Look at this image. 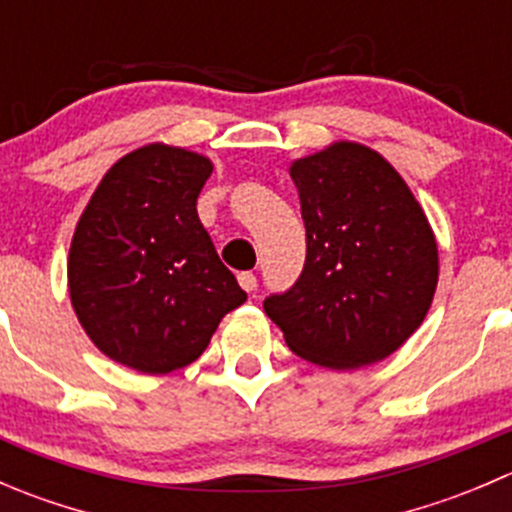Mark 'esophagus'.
Returning <instances> with one entry per match:
<instances>
[{
	"label": "esophagus",
	"mask_w": 512,
	"mask_h": 512,
	"mask_svg": "<svg viewBox=\"0 0 512 512\" xmlns=\"http://www.w3.org/2000/svg\"><path fill=\"white\" fill-rule=\"evenodd\" d=\"M237 282H240V287L245 289V292H255L257 289V277L252 275V272H240V275H237Z\"/></svg>",
	"instance_id": "esophagus-1"
}]
</instances>
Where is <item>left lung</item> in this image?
Listing matches in <instances>:
<instances>
[{"label": "left lung", "instance_id": "left-lung-1", "mask_svg": "<svg viewBox=\"0 0 512 512\" xmlns=\"http://www.w3.org/2000/svg\"><path fill=\"white\" fill-rule=\"evenodd\" d=\"M307 260L265 312L287 347L327 369L394 354L421 327L438 285V247L409 185L361 143L339 141L289 168Z\"/></svg>", "mask_w": 512, "mask_h": 512}]
</instances>
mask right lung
Masks as SVG:
<instances>
[{"mask_svg": "<svg viewBox=\"0 0 512 512\" xmlns=\"http://www.w3.org/2000/svg\"><path fill=\"white\" fill-rule=\"evenodd\" d=\"M213 163L151 143L111 165L76 225L69 294L91 342L143 374L193 364L247 299L198 218Z\"/></svg>", "mask_w": 512, "mask_h": 512, "instance_id": "add662e5", "label": "right lung"}]
</instances>
